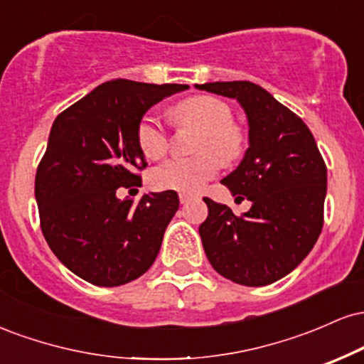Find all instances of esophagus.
Masks as SVG:
<instances>
[{"label": "esophagus", "mask_w": 364, "mask_h": 364, "mask_svg": "<svg viewBox=\"0 0 364 364\" xmlns=\"http://www.w3.org/2000/svg\"><path fill=\"white\" fill-rule=\"evenodd\" d=\"M191 200H195V196L186 195V193H179V202L181 203H188V202H191Z\"/></svg>", "instance_id": "34e87169"}]
</instances>
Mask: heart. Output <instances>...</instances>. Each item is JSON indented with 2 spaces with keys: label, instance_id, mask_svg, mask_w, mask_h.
I'll return each instance as SVG.
<instances>
[{
  "label": "heart",
  "instance_id": "heart-1",
  "mask_svg": "<svg viewBox=\"0 0 364 364\" xmlns=\"http://www.w3.org/2000/svg\"><path fill=\"white\" fill-rule=\"evenodd\" d=\"M174 116L181 123H193L203 128L196 157H173L150 173V183L157 190L196 193L208 179L219 173L224 161H232L243 150V133L231 123L232 111L220 99L212 95H195L174 106ZM136 140L149 159H159L168 150L169 140L162 121L156 114L144 116L136 128Z\"/></svg>",
  "mask_w": 364,
  "mask_h": 364
}]
</instances>
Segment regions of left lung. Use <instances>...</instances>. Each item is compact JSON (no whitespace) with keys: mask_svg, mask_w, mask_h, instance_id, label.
<instances>
[{"mask_svg":"<svg viewBox=\"0 0 364 364\" xmlns=\"http://www.w3.org/2000/svg\"><path fill=\"white\" fill-rule=\"evenodd\" d=\"M196 89L235 99L248 119V149L223 179L236 198L252 202L237 217L224 203L208 207L198 228L208 262L223 277L258 287L301 263L323 225L327 168L310 128L252 82H210Z\"/></svg>","mask_w":364,"mask_h":364,"instance_id":"left-lung-1","label":"left lung"}]
</instances>
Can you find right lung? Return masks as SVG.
I'll return each instance as SVG.
<instances>
[{
  "mask_svg": "<svg viewBox=\"0 0 364 364\" xmlns=\"http://www.w3.org/2000/svg\"><path fill=\"white\" fill-rule=\"evenodd\" d=\"M186 89L118 78L54 119L36 174L41 229L58 260L83 281L123 286L156 262L178 193H150L133 203L116 191L141 185L136 171L147 162L136 128L145 112Z\"/></svg>",
  "mask_w": 364,
  "mask_h": 364,
  "instance_id": "right-lung-1",
  "label": "right lung"
}]
</instances>
